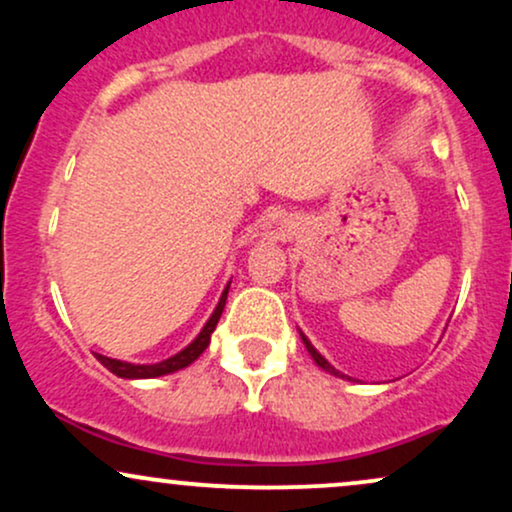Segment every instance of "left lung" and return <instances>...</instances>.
Returning <instances> with one entry per match:
<instances>
[{
  "label": "left lung",
  "mask_w": 512,
  "mask_h": 512,
  "mask_svg": "<svg viewBox=\"0 0 512 512\" xmlns=\"http://www.w3.org/2000/svg\"><path fill=\"white\" fill-rule=\"evenodd\" d=\"M301 339H303L305 349H308V354H310V356H313V361L317 363V366H320L322 370H327V373L337 375V378H344V375H342V373H339V370H334V368L330 366V361H327V358H325V356H322V354H320V351H317V349H315V346L308 342V337H305V334H303V332H301Z\"/></svg>",
  "instance_id": "1"
}]
</instances>
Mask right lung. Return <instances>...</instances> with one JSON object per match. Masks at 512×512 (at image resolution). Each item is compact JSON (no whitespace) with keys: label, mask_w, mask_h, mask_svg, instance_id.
Here are the masks:
<instances>
[{"label":"right lung","mask_w":512,"mask_h":512,"mask_svg":"<svg viewBox=\"0 0 512 512\" xmlns=\"http://www.w3.org/2000/svg\"><path fill=\"white\" fill-rule=\"evenodd\" d=\"M228 289H231V281L226 284V289H223L221 298H219V305L214 308V313L207 320V325L202 327V332L197 334L195 339H192V344H187L185 349L178 351L175 356L166 358V361L161 363H127V361H117V358H108L103 354H96L98 361L103 363L105 368L110 370V373H115L117 378H127V380H144V378H161V375H168V373H175V370H182L187 368L190 363H195L199 356L204 354V349H207L209 342H211V332L216 330V322H219V317L223 313V305H226V298H228Z\"/></svg>","instance_id":"obj_1"}]
</instances>
